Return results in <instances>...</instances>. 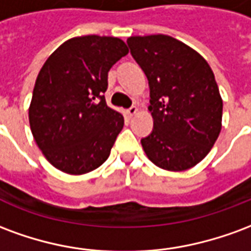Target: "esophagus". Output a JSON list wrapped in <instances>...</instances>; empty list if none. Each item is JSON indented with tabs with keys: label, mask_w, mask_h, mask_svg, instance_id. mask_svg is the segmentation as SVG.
<instances>
[{
	"label": "esophagus",
	"mask_w": 251,
	"mask_h": 251,
	"mask_svg": "<svg viewBox=\"0 0 251 251\" xmlns=\"http://www.w3.org/2000/svg\"><path fill=\"white\" fill-rule=\"evenodd\" d=\"M136 113H137L136 106H131V107H129V109L126 110V114L129 115V117H133V115H136Z\"/></svg>",
	"instance_id": "1"
}]
</instances>
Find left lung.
<instances>
[{
	"label": "left lung",
	"instance_id": "left-lung-1",
	"mask_svg": "<svg viewBox=\"0 0 251 251\" xmlns=\"http://www.w3.org/2000/svg\"><path fill=\"white\" fill-rule=\"evenodd\" d=\"M127 46L151 90L153 130L141 140L148 158L167 171L192 168L222 129L223 102L214 72L203 56L171 36H133Z\"/></svg>",
	"mask_w": 251,
	"mask_h": 251
}]
</instances>
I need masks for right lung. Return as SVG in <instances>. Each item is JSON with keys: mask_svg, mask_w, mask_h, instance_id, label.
I'll return each mask as SVG.
<instances>
[{"mask_svg": "<svg viewBox=\"0 0 251 251\" xmlns=\"http://www.w3.org/2000/svg\"><path fill=\"white\" fill-rule=\"evenodd\" d=\"M117 37L88 35L63 43L36 79L29 125L37 147L62 172L83 175L107 160L124 115L106 104L107 75L127 55Z\"/></svg>", "mask_w": 251, "mask_h": 251, "instance_id": "add662e5", "label": "right lung"}]
</instances>
